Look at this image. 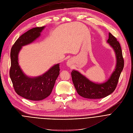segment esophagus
I'll list each match as a JSON object with an SVG mask.
<instances>
[{
    "label": "esophagus",
    "instance_id": "1",
    "mask_svg": "<svg viewBox=\"0 0 133 133\" xmlns=\"http://www.w3.org/2000/svg\"><path fill=\"white\" fill-rule=\"evenodd\" d=\"M67 65H68V66H70V62H67Z\"/></svg>",
    "mask_w": 133,
    "mask_h": 133
}]
</instances>
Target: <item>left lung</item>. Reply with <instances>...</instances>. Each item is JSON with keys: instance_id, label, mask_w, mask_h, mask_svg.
I'll return each mask as SVG.
<instances>
[{"instance_id": "1", "label": "left lung", "mask_w": 133, "mask_h": 133, "mask_svg": "<svg viewBox=\"0 0 133 133\" xmlns=\"http://www.w3.org/2000/svg\"><path fill=\"white\" fill-rule=\"evenodd\" d=\"M107 43L113 49L116 60L115 69L110 77L104 82L95 83L78 71L73 70L71 72L72 81L77 93L86 98L98 99L104 98L112 93L115 90L118 79L124 68V59L122 49L116 38L109 34Z\"/></svg>"}]
</instances>
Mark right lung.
Returning a JSON list of instances; mask_svg holds the SVG:
<instances>
[{"label":"right lung","instance_id":"obj_1","mask_svg":"<svg viewBox=\"0 0 133 133\" xmlns=\"http://www.w3.org/2000/svg\"><path fill=\"white\" fill-rule=\"evenodd\" d=\"M45 27H36L26 31L16 40L11 49L9 74L14 89L19 95L32 101L42 100L49 96L60 74V63L52 66L43 74L35 77L26 75L19 64L18 56L22 47L38 39Z\"/></svg>","mask_w":133,"mask_h":133}]
</instances>
